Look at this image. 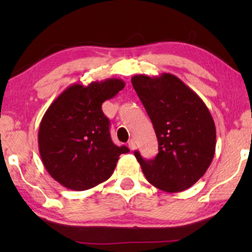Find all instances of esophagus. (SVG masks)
<instances>
[{"instance_id": "1", "label": "esophagus", "mask_w": 252, "mask_h": 252, "mask_svg": "<svg viewBox=\"0 0 252 252\" xmlns=\"http://www.w3.org/2000/svg\"><path fill=\"white\" fill-rule=\"evenodd\" d=\"M128 147H129V149L130 150H134L136 148V143H135V141H134L133 139H130L129 141H128Z\"/></svg>"}]
</instances>
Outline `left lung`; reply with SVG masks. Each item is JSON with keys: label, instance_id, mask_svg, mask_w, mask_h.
I'll return each instance as SVG.
<instances>
[{"label": "left lung", "instance_id": "left-lung-1", "mask_svg": "<svg viewBox=\"0 0 252 252\" xmlns=\"http://www.w3.org/2000/svg\"><path fill=\"white\" fill-rule=\"evenodd\" d=\"M132 85L158 140L154 159L134 153L144 177L163 191H184L205 174L215 156L216 125L211 113L202 98L173 74L134 75Z\"/></svg>", "mask_w": 252, "mask_h": 252}]
</instances>
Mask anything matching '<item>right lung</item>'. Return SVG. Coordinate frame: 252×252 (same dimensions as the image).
Returning a JSON list of instances; mask_svg holds the SVG:
<instances>
[{"mask_svg":"<svg viewBox=\"0 0 252 252\" xmlns=\"http://www.w3.org/2000/svg\"><path fill=\"white\" fill-rule=\"evenodd\" d=\"M124 87L116 78L73 84L44 113L37 134L40 156L51 178L65 188L81 191L106 181L120 155L129 151L112 142L102 111V103Z\"/></svg>","mask_w":252,"mask_h":252,"instance_id":"1","label":"right lung"}]
</instances>
